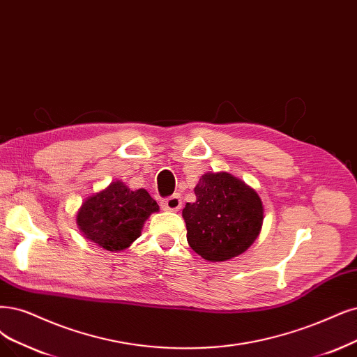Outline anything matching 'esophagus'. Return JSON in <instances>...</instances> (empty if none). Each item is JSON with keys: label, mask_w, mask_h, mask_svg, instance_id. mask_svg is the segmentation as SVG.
Returning a JSON list of instances; mask_svg holds the SVG:
<instances>
[{"label": "esophagus", "mask_w": 357, "mask_h": 357, "mask_svg": "<svg viewBox=\"0 0 357 357\" xmlns=\"http://www.w3.org/2000/svg\"><path fill=\"white\" fill-rule=\"evenodd\" d=\"M162 206L166 208V210H170V212H178V210L182 207V199L179 194H174L167 197V199H165L162 202Z\"/></svg>", "instance_id": "esophagus-1"}]
</instances>
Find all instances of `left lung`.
<instances>
[{
    "label": "left lung",
    "mask_w": 357,
    "mask_h": 357,
    "mask_svg": "<svg viewBox=\"0 0 357 357\" xmlns=\"http://www.w3.org/2000/svg\"><path fill=\"white\" fill-rule=\"evenodd\" d=\"M194 192L197 200L182 210L190 247L208 261H225L244 253L263 223L257 192L227 172L204 174Z\"/></svg>",
    "instance_id": "1"
}]
</instances>
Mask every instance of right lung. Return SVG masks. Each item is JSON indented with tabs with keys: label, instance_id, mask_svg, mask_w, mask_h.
<instances>
[{
	"label": "right lung",
	"instance_id": "add662e5",
	"mask_svg": "<svg viewBox=\"0 0 357 357\" xmlns=\"http://www.w3.org/2000/svg\"><path fill=\"white\" fill-rule=\"evenodd\" d=\"M154 212L158 206L147 191H130L116 181L85 200L76 222L86 240L109 252H122L138 238L144 222Z\"/></svg>",
	"mask_w": 357,
	"mask_h": 357
}]
</instances>
